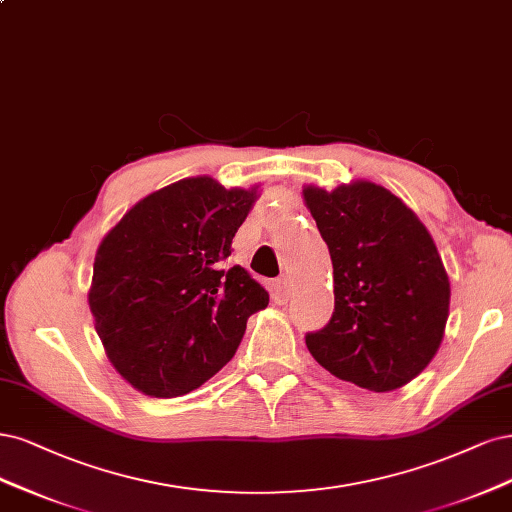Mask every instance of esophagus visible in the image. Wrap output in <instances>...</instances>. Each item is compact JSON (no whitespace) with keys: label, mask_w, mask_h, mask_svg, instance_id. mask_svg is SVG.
Masks as SVG:
<instances>
[{"label":"esophagus","mask_w":512,"mask_h":512,"mask_svg":"<svg viewBox=\"0 0 512 512\" xmlns=\"http://www.w3.org/2000/svg\"><path fill=\"white\" fill-rule=\"evenodd\" d=\"M270 291H272V300H274V304H287L289 302V298H291V291H293V287H291V283H289V278H278V280H274L272 283V287H270Z\"/></svg>","instance_id":"obj_1"}]
</instances>
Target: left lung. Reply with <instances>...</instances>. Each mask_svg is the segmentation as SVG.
I'll return each instance as SVG.
<instances>
[{
	"mask_svg": "<svg viewBox=\"0 0 512 512\" xmlns=\"http://www.w3.org/2000/svg\"><path fill=\"white\" fill-rule=\"evenodd\" d=\"M334 266V315L306 346L340 381L385 393L434 359L451 287L436 244L400 197L370 180L304 187Z\"/></svg>",
	"mask_w": 512,
	"mask_h": 512,
	"instance_id": "8db88e82",
	"label": "left lung"
}]
</instances>
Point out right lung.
<instances>
[{"label": "right lung", "instance_id": "1", "mask_svg": "<svg viewBox=\"0 0 512 512\" xmlns=\"http://www.w3.org/2000/svg\"><path fill=\"white\" fill-rule=\"evenodd\" d=\"M257 187L183 178L146 195L95 253L89 308L110 364L153 398L185 395L234 357L268 291L240 266L232 240Z\"/></svg>", "mask_w": 512, "mask_h": 512}]
</instances>
